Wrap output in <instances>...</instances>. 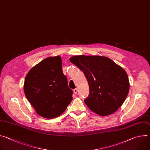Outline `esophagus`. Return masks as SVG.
Here are the masks:
<instances>
[{
  "instance_id": "esophagus-1",
  "label": "esophagus",
  "mask_w": 150,
  "mask_h": 150,
  "mask_svg": "<svg viewBox=\"0 0 150 150\" xmlns=\"http://www.w3.org/2000/svg\"><path fill=\"white\" fill-rule=\"evenodd\" d=\"M73 92H74V94H76H76L77 93V92H78V90H77V88H75V89H74Z\"/></svg>"
}]
</instances>
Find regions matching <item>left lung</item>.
<instances>
[{
	"instance_id": "obj_1",
	"label": "left lung",
	"mask_w": 150,
	"mask_h": 150,
	"mask_svg": "<svg viewBox=\"0 0 150 150\" xmlns=\"http://www.w3.org/2000/svg\"><path fill=\"white\" fill-rule=\"evenodd\" d=\"M70 61L87 80L90 93L84 102L90 109L99 115L107 116L122 106L129 90L128 77L122 67L100 55H76Z\"/></svg>"
}]
</instances>
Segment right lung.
Instances as JSON below:
<instances>
[{"label":"right lung","mask_w":150,"mask_h":150,"mask_svg":"<svg viewBox=\"0 0 150 150\" xmlns=\"http://www.w3.org/2000/svg\"><path fill=\"white\" fill-rule=\"evenodd\" d=\"M60 56L45 58L29 71L25 79V95L41 116L52 119L61 115L73 99L63 74Z\"/></svg>","instance_id":"1"}]
</instances>
